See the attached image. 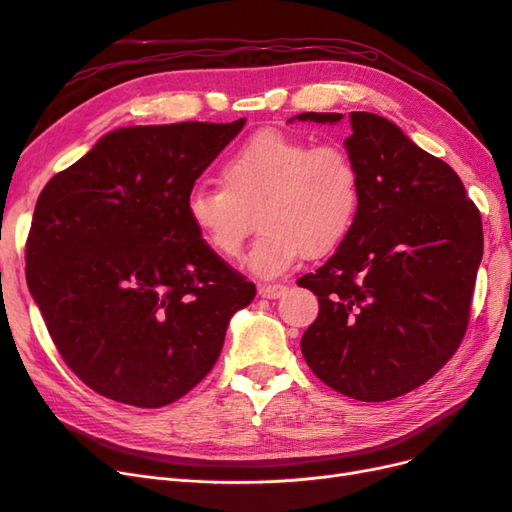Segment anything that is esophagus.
Masks as SVG:
<instances>
[{
  "label": "esophagus",
  "mask_w": 512,
  "mask_h": 512,
  "mask_svg": "<svg viewBox=\"0 0 512 512\" xmlns=\"http://www.w3.org/2000/svg\"><path fill=\"white\" fill-rule=\"evenodd\" d=\"M284 292H286L284 284H260L258 286V294L265 299H280Z\"/></svg>",
  "instance_id": "1"
}]
</instances>
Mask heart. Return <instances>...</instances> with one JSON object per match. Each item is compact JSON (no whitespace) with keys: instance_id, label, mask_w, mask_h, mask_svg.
<instances>
[{"instance_id":"1","label":"heart","mask_w":512,"mask_h":512,"mask_svg":"<svg viewBox=\"0 0 512 512\" xmlns=\"http://www.w3.org/2000/svg\"><path fill=\"white\" fill-rule=\"evenodd\" d=\"M359 207L361 175L346 149L260 130L224 158L220 185H196L188 194L185 218L213 254L237 260L256 213L260 235L250 269L275 277L303 256L335 250Z\"/></svg>"}]
</instances>
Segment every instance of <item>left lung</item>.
Wrapping results in <instances>:
<instances>
[{"instance_id": "obj_1", "label": "left lung", "mask_w": 512, "mask_h": 512, "mask_svg": "<svg viewBox=\"0 0 512 512\" xmlns=\"http://www.w3.org/2000/svg\"><path fill=\"white\" fill-rule=\"evenodd\" d=\"M350 128L361 207L337 252L297 280L320 305L301 350L337 393L389 401L438 374L466 335L483 222L455 170L393 121L350 113Z\"/></svg>"}]
</instances>
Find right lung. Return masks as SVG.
I'll return each instance as SVG.
<instances>
[{
    "label": "right lung",
    "mask_w": 512,
    "mask_h": 512,
    "mask_svg": "<svg viewBox=\"0 0 512 512\" xmlns=\"http://www.w3.org/2000/svg\"><path fill=\"white\" fill-rule=\"evenodd\" d=\"M243 126L121 128L40 192L27 286L61 359L96 393L173 404L209 374L230 316L256 297L185 218L194 181Z\"/></svg>",
    "instance_id": "1"
}]
</instances>
